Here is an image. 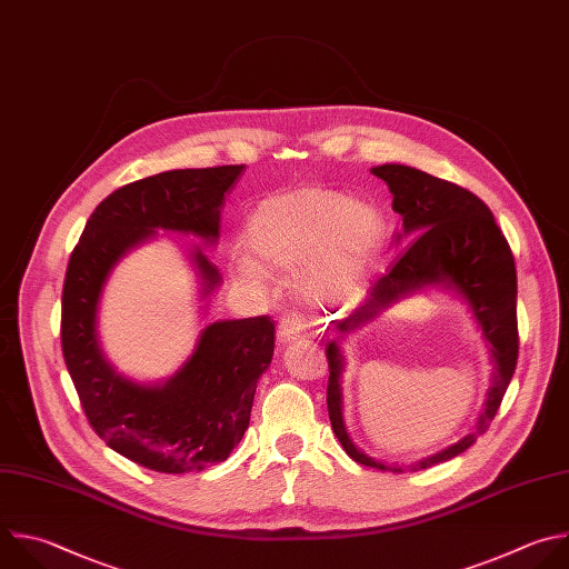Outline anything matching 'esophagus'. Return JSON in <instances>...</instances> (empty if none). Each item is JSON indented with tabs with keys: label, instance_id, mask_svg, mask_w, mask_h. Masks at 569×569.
<instances>
[{
	"label": "esophagus",
	"instance_id": "obj_1",
	"mask_svg": "<svg viewBox=\"0 0 569 569\" xmlns=\"http://www.w3.org/2000/svg\"><path fill=\"white\" fill-rule=\"evenodd\" d=\"M306 335V323L299 315H283L281 321H279V328H277V337L279 341L286 346V343H292L297 339H301Z\"/></svg>",
	"mask_w": 569,
	"mask_h": 569
}]
</instances>
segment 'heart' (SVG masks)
<instances>
[{
  "mask_svg": "<svg viewBox=\"0 0 569 569\" xmlns=\"http://www.w3.org/2000/svg\"><path fill=\"white\" fill-rule=\"evenodd\" d=\"M385 221L370 201L337 189L301 184L263 199L248 217L244 252L230 272L250 288H263L268 272L295 274L301 295L321 308L355 303L380 250Z\"/></svg>",
  "mask_w": 569,
  "mask_h": 569,
  "instance_id": "b5f03b06",
  "label": "heart"
}]
</instances>
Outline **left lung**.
<instances>
[{"label": "left lung", "instance_id": "8db88e82", "mask_svg": "<svg viewBox=\"0 0 569 569\" xmlns=\"http://www.w3.org/2000/svg\"><path fill=\"white\" fill-rule=\"evenodd\" d=\"M389 184L393 212L402 217L398 246H409L393 268L368 290L363 306L337 321L339 335L326 343L328 357V416L343 451L359 465L402 473L429 469L467 451L498 413L518 359L516 323V266L507 239L489 208L467 189L436 178L422 169L387 162L370 169ZM429 287L447 289L470 308L495 366L486 409L477 429L456 446L411 466H385L361 452L342 422V349L352 329L373 320L393 302Z\"/></svg>", "mask_w": 569, "mask_h": 569}]
</instances>
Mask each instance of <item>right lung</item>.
I'll return each mask as SVG.
<instances>
[{"mask_svg":"<svg viewBox=\"0 0 569 569\" xmlns=\"http://www.w3.org/2000/svg\"><path fill=\"white\" fill-rule=\"evenodd\" d=\"M246 164L171 169L109 194L69 259L62 290V352L93 431L120 456L160 473H192L228 460L241 442L259 377L272 361L270 317L208 323L192 355L164 382H136L104 355L98 310L113 268L158 232L219 241L221 208ZM197 272L201 319L223 277L201 246L187 250Z\"/></svg>","mask_w":569,"mask_h":569,"instance_id":"right-lung-1","label":"right lung"}]
</instances>
